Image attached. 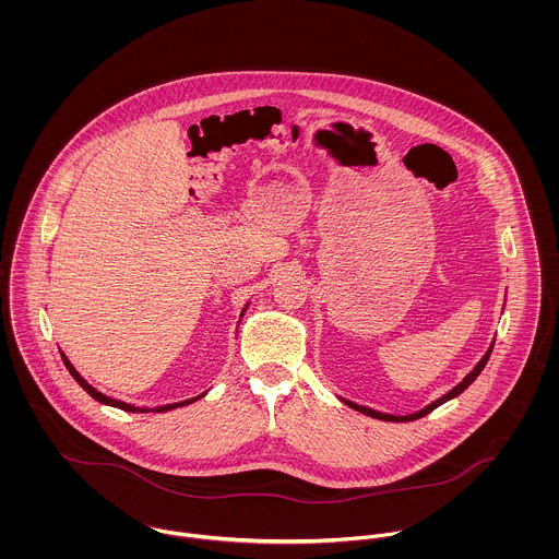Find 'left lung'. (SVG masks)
<instances>
[{
    "label": "left lung",
    "mask_w": 559,
    "mask_h": 559,
    "mask_svg": "<svg viewBox=\"0 0 559 559\" xmlns=\"http://www.w3.org/2000/svg\"><path fill=\"white\" fill-rule=\"evenodd\" d=\"M492 346H495V342H490V346H488V350L484 353V357L479 359L478 364H476V368L456 385V388H452L448 394H443L441 399L435 400V402H430V404H426L424 408H419V411H415V413H408V415H392V413H381V411H374V408H370V406H364V404H357V402H350V400L346 399H337L342 400L346 406H350V408H355V411H359V413H364V415H370V417H374V419H383V421H413V419H419V417H424V415H428L430 411H435L437 406H441L443 402H448V400L456 399V396H461L476 379H478L479 372L484 370V366H486V361H488V357H490V353H492Z\"/></svg>",
    "instance_id": "obj_1"
}]
</instances>
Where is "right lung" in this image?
Instances as JSON below:
<instances>
[{
	"label": "right lung",
	"mask_w": 559,
	"mask_h": 559,
	"mask_svg": "<svg viewBox=\"0 0 559 559\" xmlns=\"http://www.w3.org/2000/svg\"><path fill=\"white\" fill-rule=\"evenodd\" d=\"M249 308V304H245V308H242V312H240V319H242V314H245V310ZM62 353V350H60ZM62 361H64V366H67V370L71 372V377L80 383L81 388L92 396L94 400H98L100 404H107V406H116V408H122V411H129V413H148V411H157V413H163V411H171V408H176V406H185V404H191V402H195L198 399H202V396H206V392L204 394H200V396H195V399L182 400V402H174V404H163V406H155V408H146V406H133V404H129V402H122V400L109 399V396H105V394H100L98 390H94L83 377H81L80 372L75 370V366L69 361V357L62 353Z\"/></svg>",
	"instance_id": "right-lung-1"
}]
</instances>
